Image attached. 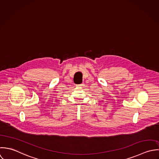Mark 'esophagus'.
Returning a JSON list of instances; mask_svg holds the SVG:
<instances>
[{
    "label": "esophagus",
    "mask_w": 159,
    "mask_h": 159,
    "mask_svg": "<svg viewBox=\"0 0 159 159\" xmlns=\"http://www.w3.org/2000/svg\"><path fill=\"white\" fill-rule=\"evenodd\" d=\"M84 84H78V85H76V86H78L79 88H81V87H84Z\"/></svg>",
    "instance_id": "34e87169"
}]
</instances>
